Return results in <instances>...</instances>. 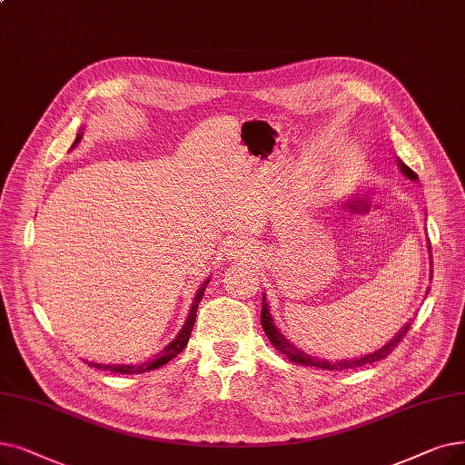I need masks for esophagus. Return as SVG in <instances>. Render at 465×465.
I'll return each instance as SVG.
<instances>
[{
	"label": "esophagus",
	"mask_w": 465,
	"mask_h": 465,
	"mask_svg": "<svg viewBox=\"0 0 465 465\" xmlns=\"http://www.w3.org/2000/svg\"><path fill=\"white\" fill-rule=\"evenodd\" d=\"M249 252V247L243 243V241H233L228 249V254L232 258H239V256H245Z\"/></svg>",
	"instance_id": "esophagus-1"
}]
</instances>
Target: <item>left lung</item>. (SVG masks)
Returning <instances> with one entry per match:
<instances>
[{"label": "left lung", "instance_id": "8db88e82", "mask_svg": "<svg viewBox=\"0 0 465 465\" xmlns=\"http://www.w3.org/2000/svg\"><path fill=\"white\" fill-rule=\"evenodd\" d=\"M399 167H401V171L405 173L411 180H418V174H416L412 169H409L405 163H402V161H399ZM430 252H431V243H430ZM431 264H433V256H431ZM431 272H433V270H431ZM428 292H430V291H428ZM260 319H262V329H264V332L268 334V338H270V341L273 344V348H277L282 355H287L292 362H298V365L317 367V369H322V371L357 369V367L372 365V362H376V361H380V359H386V357L401 344V340L407 336V332H409V329H411V325H405V327H402V331H399V334H397L391 341H388V344L383 346L381 350H378V351H374V353H371V355H365V357H361V359H350V361L346 359V361H336V362H332V361H325V359L310 357L308 353H304L302 350H296V348L291 344V341L275 329L273 319H272L270 310H268L266 296H262V315H260Z\"/></svg>", "mask_w": 465, "mask_h": 465}]
</instances>
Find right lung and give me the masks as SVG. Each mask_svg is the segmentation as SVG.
I'll list each match as a JSON object with an SVG mask.
<instances>
[{
	"label": "right lung",
	"mask_w": 465,
	"mask_h": 465,
	"mask_svg": "<svg viewBox=\"0 0 465 465\" xmlns=\"http://www.w3.org/2000/svg\"><path fill=\"white\" fill-rule=\"evenodd\" d=\"M79 140H82V134H77L74 146L79 143ZM207 282H209V279H207V281L203 282V285H201V289L197 291V296L193 298V306H192V310H190V315H188V319H186V322H184L183 331L178 332V336H176V338L171 341V344H169L163 351H161L153 361L143 362V365H96V362H89V365L94 367V369H103V371L117 372V374H140V372H148V371H153V369H159V367L167 365V362H169L171 359H174L180 351H183V350L186 348V344H188L192 329H193V322H195V315H197V306H199L201 298H203V292H205V289H207Z\"/></svg>",
	"instance_id": "add662e5"
}]
</instances>
